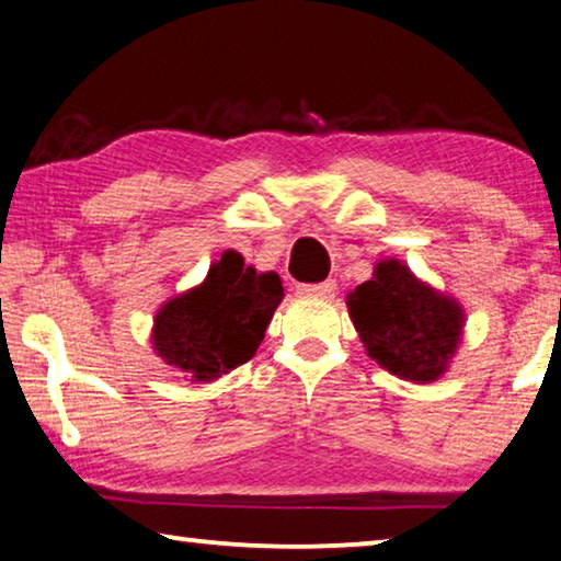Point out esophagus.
Here are the masks:
<instances>
[{
  "label": "esophagus",
  "mask_w": 561,
  "mask_h": 561,
  "mask_svg": "<svg viewBox=\"0 0 561 561\" xmlns=\"http://www.w3.org/2000/svg\"><path fill=\"white\" fill-rule=\"evenodd\" d=\"M336 291V282H317V284H299V294H307V297H331Z\"/></svg>",
  "instance_id": "esophagus-1"
}]
</instances>
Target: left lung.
Listing matches in <instances>:
<instances>
[{
  "instance_id": "1",
  "label": "left lung",
  "mask_w": 561,
  "mask_h": 561,
  "mask_svg": "<svg viewBox=\"0 0 561 561\" xmlns=\"http://www.w3.org/2000/svg\"><path fill=\"white\" fill-rule=\"evenodd\" d=\"M348 314L368 356L405 381L431 383L448 371L465 314L398 260H381L374 277L348 294Z\"/></svg>"
}]
</instances>
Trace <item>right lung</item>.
<instances>
[{
	"label": "right lung",
	"instance_id": "right-lung-1",
	"mask_svg": "<svg viewBox=\"0 0 561 561\" xmlns=\"http://www.w3.org/2000/svg\"><path fill=\"white\" fill-rule=\"evenodd\" d=\"M282 297L279 274L244 267L227 250L201 287L160 307L150 341L187 381H215L254 356Z\"/></svg>",
	"mask_w": 561,
	"mask_h": 561
}]
</instances>
